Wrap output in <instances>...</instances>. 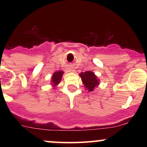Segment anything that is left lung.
I'll use <instances>...</instances> for the list:
<instances>
[{
	"label": "left lung",
	"instance_id": "1",
	"mask_svg": "<svg viewBox=\"0 0 147 147\" xmlns=\"http://www.w3.org/2000/svg\"><path fill=\"white\" fill-rule=\"evenodd\" d=\"M79 76L82 78V83L84 84L86 89L88 92H92L99 84V79L95 73L91 71H86L85 72H81Z\"/></svg>",
	"mask_w": 147,
	"mask_h": 147
}]
</instances>
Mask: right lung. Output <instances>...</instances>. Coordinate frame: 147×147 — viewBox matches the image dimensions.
<instances>
[{"mask_svg":"<svg viewBox=\"0 0 147 147\" xmlns=\"http://www.w3.org/2000/svg\"><path fill=\"white\" fill-rule=\"evenodd\" d=\"M63 74V72L61 71V70H59V71L55 72V73H53V75H52V77L51 84L54 87L57 86L60 83Z\"/></svg>","mask_w":147,"mask_h":147,"instance_id":"add662e5","label":"right lung"}]
</instances>
